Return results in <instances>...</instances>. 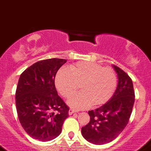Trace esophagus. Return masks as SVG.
Instances as JSON below:
<instances>
[{
  "label": "esophagus",
  "instance_id": "1",
  "mask_svg": "<svg viewBox=\"0 0 151 151\" xmlns=\"http://www.w3.org/2000/svg\"><path fill=\"white\" fill-rule=\"evenodd\" d=\"M76 111H74V110H73V109H70L68 111V114L69 115H72L73 114H74V113H75Z\"/></svg>",
  "mask_w": 151,
  "mask_h": 151
}]
</instances>
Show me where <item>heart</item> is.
I'll return each instance as SVG.
<instances>
[{
    "label": "heart",
    "instance_id": "heart-1",
    "mask_svg": "<svg viewBox=\"0 0 151 151\" xmlns=\"http://www.w3.org/2000/svg\"><path fill=\"white\" fill-rule=\"evenodd\" d=\"M68 69L62 68L55 76V86L61 95L68 98L81 83L83 92L73 95L68 100L76 110L90 108L92 104H102L112 97L116 87V76L112 68L95 62H81Z\"/></svg>",
    "mask_w": 151,
    "mask_h": 151
}]
</instances>
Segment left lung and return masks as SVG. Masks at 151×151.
Returning <instances> with one entry per match:
<instances>
[{"mask_svg":"<svg viewBox=\"0 0 151 151\" xmlns=\"http://www.w3.org/2000/svg\"><path fill=\"white\" fill-rule=\"evenodd\" d=\"M117 75V86L108 102L89 111L90 121L82 127L81 134L88 142L101 145L114 140L128 124L135 102V92L131 78L113 65Z\"/></svg>","mask_w":151,"mask_h":151,"instance_id":"obj_1","label":"left lung"}]
</instances>
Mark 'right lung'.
<instances>
[{"label":"right lung","instance_id":"add662e5","mask_svg":"<svg viewBox=\"0 0 151 151\" xmlns=\"http://www.w3.org/2000/svg\"><path fill=\"white\" fill-rule=\"evenodd\" d=\"M66 59L39 61L20 75L16 92L18 117L32 138L49 142L62 132L69 108L58 96L55 86L57 71Z\"/></svg>","mask_w":151,"mask_h":151}]
</instances>
